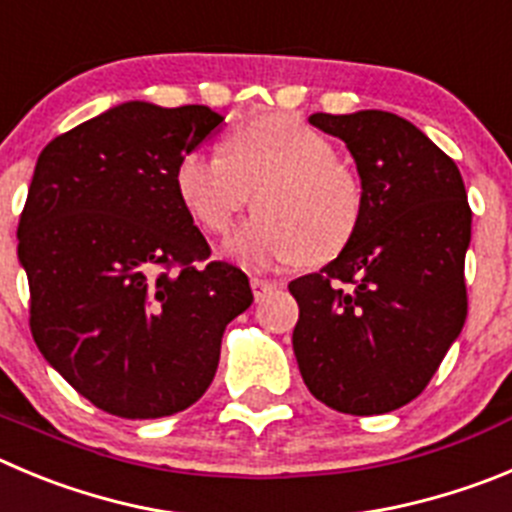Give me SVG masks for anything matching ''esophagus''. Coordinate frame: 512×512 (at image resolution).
I'll return each mask as SVG.
<instances>
[{
  "instance_id": "34e87169",
  "label": "esophagus",
  "mask_w": 512,
  "mask_h": 512,
  "mask_svg": "<svg viewBox=\"0 0 512 512\" xmlns=\"http://www.w3.org/2000/svg\"><path fill=\"white\" fill-rule=\"evenodd\" d=\"M251 289H253V297L261 299V297H266L271 289H276V281L261 279V276H251Z\"/></svg>"
}]
</instances>
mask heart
I'll return each mask as SVG.
<instances>
[{"instance_id": "1", "label": "heart", "mask_w": 512, "mask_h": 512, "mask_svg": "<svg viewBox=\"0 0 512 512\" xmlns=\"http://www.w3.org/2000/svg\"><path fill=\"white\" fill-rule=\"evenodd\" d=\"M175 187L208 233H228L256 192L259 215L228 241L243 264L317 266L345 251L363 215V185L322 131L294 116H261L223 142V154L190 152Z\"/></svg>"}]
</instances>
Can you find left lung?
I'll return each mask as SVG.
<instances>
[{
	"label": "left lung",
	"instance_id": "8db88e82",
	"mask_svg": "<svg viewBox=\"0 0 512 512\" xmlns=\"http://www.w3.org/2000/svg\"><path fill=\"white\" fill-rule=\"evenodd\" d=\"M309 124L348 144L363 215L335 261L289 284L294 355L317 401L388 414L429 386L467 320L472 210L454 159L411 121L358 111Z\"/></svg>",
	"mask_w": 512,
	"mask_h": 512
}]
</instances>
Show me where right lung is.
Segmentation results:
<instances>
[{
  "label": "right lung",
  "mask_w": 512,
  "mask_h": 512,
  "mask_svg": "<svg viewBox=\"0 0 512 512\" xmlns=\"http://www.w3.org/2000/svg\"><path fill=\"white\" fill-rule=\"evenodd\" d=\"M208 106L129 101L55 137L17 225L30 330L83 398L121 419L185 411L213 383L248 276L210 261L175 170L220 126Z\"/></svg>",
  "instance_id": "add662e5"
}]
</instances>
